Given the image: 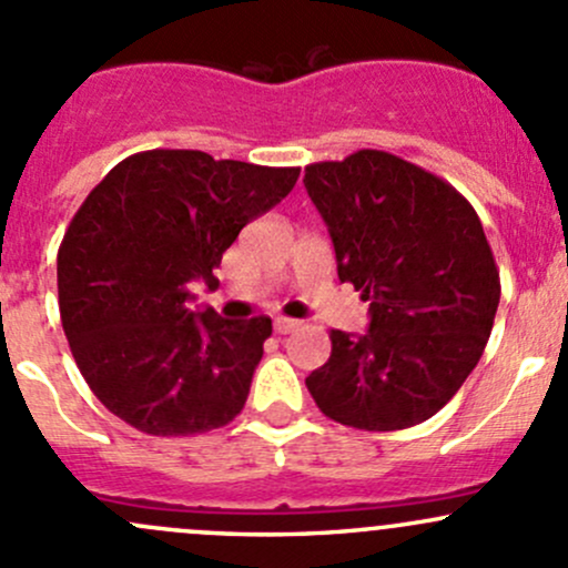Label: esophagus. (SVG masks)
I'll list each match as a JSON object with an SVG mask.
<instances>
[{"instance_id":"obj_1","label":"esophagus","mask_w":568,"mask_h":568,"mask_svg":"<svg viewBox=\"0 0 568 568\" xmlns=\"http://www.w3.org/2000/svg\"><path fill=\"white\" fill-rule=\"evenodd\" d=\"M300 329V321L294 318H274V332L277 334H291Z\"/></svg>"}]
</instances>
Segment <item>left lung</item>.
Segmentation results:
<instances>
[{
  "instance_id": "8db88e82",
  "label": "left lung",
  "mask_w": 568,
  "mask_h": 568,
  "mask_svg": "<svg viewBox=\"0 0 568 568\" xmlns=\"http://www.w3.org/2000/svg\"><path fill=\"white\" fill-rule=\"evenodd\" d=\"M337 274L369 302V329H332L307 375L321 414L392 433L438 414L485 354L500 277L476 209L446 179L359 149L304 169Z\"/></svg>"
}]
</instances>
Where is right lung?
<instances>
[{"mask_svg": "<svg viewBox=\"0 0 568 568\" xmlns=\"http://www.w3.org/2000/svg\"><path fill=\"white\" fill-rule=\"evenodd\" d=\"M300 169L149 149L87 195L57 255L62 329L94 397L146 435H195L242 414L272 318L193 313V283L239 231L294 190Z\"/></svg>", "mask_w": 568, "mask_h": 568, "instance_id": "add662e5", "label": "right lung"}]
</instances>
